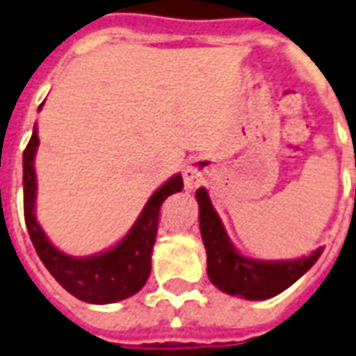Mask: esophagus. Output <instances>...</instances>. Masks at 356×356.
<instances>
[{"mask_svg": "<svg viewBox=\"0 0 356 356\" xmlns=\"http://www.w3.org/2000/svg\"><path fill=\"white\" fill-rule=\"evenodd\" d=\"M208 178L207 167L200 161L189 163L188 167L184 168V184H186V189H197L199 186H202Z\"/></svg>", "mask_w": 356, "mask_h": 356, "instance_id": "1", "label": "esophagus"}]
</instances>
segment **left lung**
<instances>
[{
  "instance_id": "left-lung-1",
  "label": "left lung",
  "mask_w": 356,
  "mask_h": 356,
  "mask_svg": "<svg viewBox=\"0 0 356 356\" xmlns=\"http://www.w3.org/2000/svg\"><path fill=\"white\" fill-rule=\"evenodd\" d=\"M200 236L207 248L208 277L227 295L245 300H266L280 295L308 272L323 253V248L308 257L291 261H259L236 251L225 232L218 212L213 210L208 191L197 189Z\"/></svg>"
}]
</instances>
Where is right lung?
Listing matches in <instances>:
<instances>
[{
	"instance_id": "add662e5",
	"label": "right lung",
	"mask_w": 356,
	"mask_h": 356,
	"mask_svg": "<svg viewBox=\"0 0 356 356\" xmlns=\"http://www.w3.org/2000/svg\"><path fill=\"white\" fill-rule=\"evenodd\" d=\"M37 146H39V137H37V127H33V135L24 149L22 161L24 218H26L29 238L33 242V248L42 264L67 293L90 304H112L138 293L144 287L152 270V250L156 244L159 210L165 199L184 189L181 175L172 176L149 197L135 225L131 227L122 242L97 255L71 257L58 250L37 223V178L33 167Z\"/></svg>"
}]
</instances>
